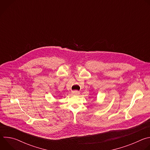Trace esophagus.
<instances>
[{
    "instance_id": "esophagus-1",
    "label": "esophagus",
    "mask_w": 150,
    "mask_h": 150,
    "mask_svg": "<svg viewBox=\"0 0 150 150\" xmlns=\"http://www.w3.org/2000/svg\"><path fill=\"white\" fill-rule=\"evenodd\" d=\"M72 94H75V95H78V94H80V92H79V91H78V90H74V91H72Z\"/></svg>"
}]
</instances>
